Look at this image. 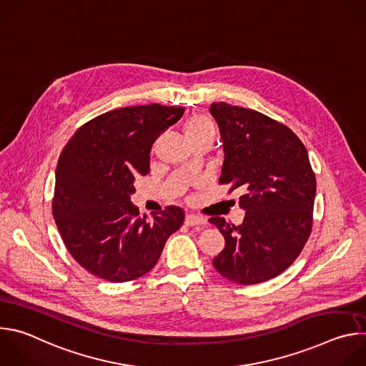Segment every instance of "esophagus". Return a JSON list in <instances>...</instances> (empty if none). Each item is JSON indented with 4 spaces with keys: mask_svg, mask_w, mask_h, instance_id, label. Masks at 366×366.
I'll use <instances>...</instances> for the list:
<instances>
[{
    "mask_svg": "<svg viewBox=\"0 0 366 366\" xmlns=\"http://www.w3.org/2000/svg\"><path fill=\"white\" fill-rule=\"evenodd\" d=\"M205 223H207V220L199 217V216H195V214H187L185 216V224L187 226H202Z\"/></svg>",
    "mask_w": 366,
    "mask_h": 366,
    "instance_id": "obj_1",
    "label": "esophagus"
}]
</instances>
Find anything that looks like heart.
Returning a JSON list of instances; mask_svg holds the SVG:
<instances>
[{"mask_svg": "<svg viewBox=\"0 0 366 366\" xmlns=\"http://www.w3.org/2000/svg\"><path fill=\"white\" fill-rule=\"evenodd\" d=\"M214 124L205 116H192L185 124V134L188 140H194L202 136H214Z\"/></svg>", "mask_w": 366, "mask_h": 366, "instance_id": "obj_1", "label": "heart"}]
</instances>
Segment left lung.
Segmentation results:
<instances>
[{
  "label": "left lung",
  "instance_id": "left-lung-1",
  "mask_svg": "<svg viewBox=\"0 0 366 366\" xmlns=\"http://www.w3.org/2000/svg\"><path fill=\"white\" fill-rule=\"evenodd\" d=\"M224 162L220 184L240 189L243 223L212 217L226 246L213 259L224 278L252 285L285 271L302 250L312 224L316 177L301 140L284 124L250 109L213 102Z\"/></svg>",
  "mask_w": 366,
  "mask_h": 366
}]
</instances>
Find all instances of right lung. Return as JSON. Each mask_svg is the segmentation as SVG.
<instances>
[{"label":"right lung","mask_w":366,"mask_h":366,"mask_svg":"<svg viewBox=\"0 0 366 366\" xmlns=\"http://www.w3.org/2000/svg\"><path fill=\"white\" fill-rule=\"evenodd\" d=\"M184 110L161 104L117 109L85 123L64 147L51 212L72 257L95 277L126 282L147 274L182 226V208L167 207L147 220L130 195L136 178L149 174L153 142Z\"/></svg>","instance_id":"right-lung-1"}]
</instances>
